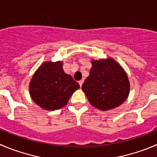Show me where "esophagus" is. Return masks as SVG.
<instances>
[{"mask_svg":"<svg viewBox=\"0 0 157 157\" xmlns=\"http://www.w3.org/2000/svg\"><path fill=\"white\" fill-rule=\"evenodd\" d=\"M83 82H84V80H83V79L80 80V81L78 82V83H79V86H80V87H82V86Z\"/></svg>","mask_w":157,"mask_h":157,"instance_id":"1","label":"esophagus"}]
</instances>
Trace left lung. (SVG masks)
Masks as SVG:
<instances>
[{
  "label": "left lung",
  "mask_w": 157,
  "mask_h": 157,
  "mask_svg": "<svg viewBox=\"0 0 157 157\" xmlns=\"http://www.w3.org/2000/svg\"><path fill=\"white\" fill-rule=\"evenodd\" d=\"M89 76L82 86L92 106L100 110L116 108L129 92L128 77L113 59L92 61Z\"/></svg>",
  "instance_id": "left-lung-1"
}]
</instances>
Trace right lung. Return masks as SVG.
Listing matches in <instances>:
<instances>
[{
	"instance_id": "add662e5",
	"label": "right lung",
	"mask_w": 157,
	"mask_h": 157,
	"mask_svg": "<svg viewBox=\"0 0 157 157\" xmlns=\"http://www.w3.org/2000/svg\"><path fill=\"white\" fill-rule=\"evenodd\" d=\"M79 84L65 73L62 62H45L33 75L30 94L34 102L47 110L65 106Z\"/></svg>"
}]
</instances>
